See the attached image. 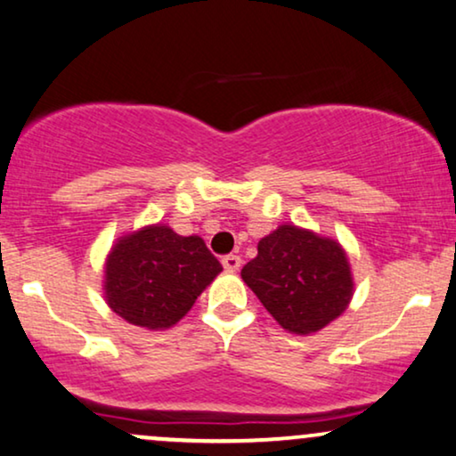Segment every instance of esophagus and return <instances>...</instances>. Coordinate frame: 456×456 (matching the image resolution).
Masks as SVG:
<instances>
[{"label":"esophagus","instance_id":"obj_1","mask_svg":"<svg viewBox=\"0 0 456 456\" xmlns=\"http://www.w3.org/2000/svg\"><path fill=\"white\" fill-rule=\"evenodd\" d=\"M241 265V258L238 255H227L223 256V267L227 271H238Z\"/></svg>","mask_w":456,"mask_h":456}]
</instances>
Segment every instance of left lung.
<instances>
[{"label":"left lung","mask_w":456,"mask_h":456,"mask_svg":"<svg viewBox=\"0 0 456 456\" xmlns=\"http://www.w3.org/2000/svg\"><path fill=\"white\" fill-rule=\"evenodd\" d=\"M241 280L278 324L295 334L330 324L354 295L343 248L295 224H281L258 241V255L244 265Z\"/></svg>","instance_id":"obj_1"}]
</instances>
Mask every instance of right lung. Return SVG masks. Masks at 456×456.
I'll list each match as a JSON object with an SVG mask.
<instances>
[{
    "label": "right lung",
    "instance_id": "right-lung-1",
    "mask_svg": "<svg viewBox=\"0 0 456 456\" xmlns=\"http://www.w3.org/2000/svg\"><path fill=\"white\" fill-rule=\"evenodd\" d=\"M221 271L198 235L183 238L166 224L145 227L113 246L105 269L107 303L134 326L170 328Z\"/></svg>",
    "mask_w": 456,
    "mask_h": 456
}]
</instances>
